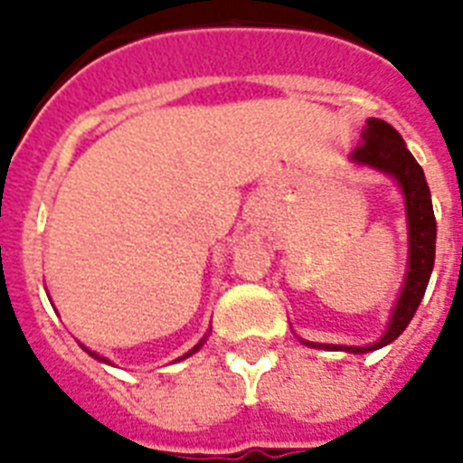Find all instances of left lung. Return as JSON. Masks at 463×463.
I'll list each match as a JSON object with an SVG mask.
<instances>
[{
    "label": "left lung",
    "instance_id": "obj_1",
    "mask_svg": "<svg viewBox=\"0 0 463 463\" xmlns=\"http://www.w3.org/2000/svg\"><path fill=\"white\" fill-rule=\"evenodd\" d=\"M354 165L371 166L383 174L392 175L399 183L406 202L408 218V271L406 282L401 288L399 301L392 310L387 331L371 345H329V343H310L304 341L308 347L317 350H343V353L364 354L373 353L380 347L390 345L392 341L403 334L411 325L417 306L427 292L429 278L433 271V257H436V218H433L431 192H429L427 178H424L422 166L417 165L411 150L401 138L394 127L387 125L378 118H369L362 132V143L350 155Z\"/></svg>",
    "mask_w": 463,
    "mask_h": 463
}]
</instances>
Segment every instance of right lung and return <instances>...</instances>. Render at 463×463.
<instances>
[{
	"label": "right lung",
	"mask_w": 463,
	"mask_h": 463,
	"mask_svg": "<svg viewBox=\"0 0 463 463\" xmlns=\"http://www.w3.org/2000/svg\"><path fill=\"white\" fill-rule=\"evenodd\" d=\"M203 341H206V336H203V338H202V341L196 343V345H194V347H192L190 353H187V354H183V357H178V362H181V359H187V357H192V354H194V353H196V350H199V347H202V345H203ZM80 347H83V350H85V353H88V354H90V357H94V359H99V362H104V364H110V362H109V359H106V357H99V354H97V353H92V350H88V347H85V345H80Z\"/></svg>",
	"instance_id": "right-lung-1"
}]
</instances>
